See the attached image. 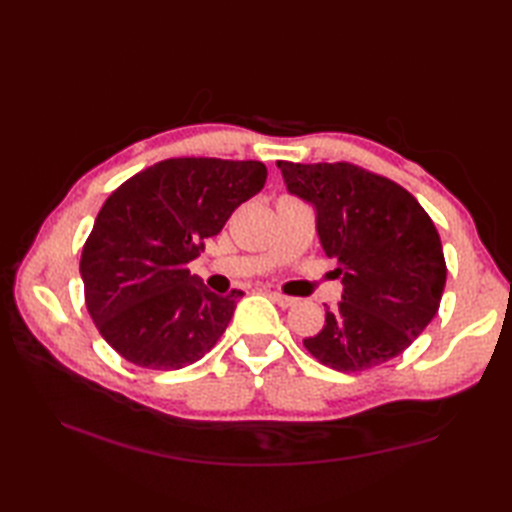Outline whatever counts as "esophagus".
Instances as JSON below:
<instances>
[{
  "label": "esophagus",
  "mask_w": 512,
  "mask_h": 512,
  "mask_svg": "<svg viewBox=\"0 0 512 512\" xmlns=\"http://www.w3.org/2000/svg\"><path fill=\"white\" fill-rule=\"evenodd\" d=\"M268 297L273 299L277 306H281V308H292L297 303V299L295 297H288V295H281V292H277V290H273V292H268Z\"/></svg>",
  "instance_id": "1"
}]
</instances>
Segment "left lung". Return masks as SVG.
Listing matches in <instances>:
<instances>
[{"mask_svg": "<svg viewBox=\"0 0 512 512\" xmlns=\"http://www.w3.org/2000/svg\"><path fill=\"white\" fill-rule=\"evenodd\" d=\"M286 189L314 206L325 255L343 295L303 339L319 363L352 374L402 354L436 317L447 264L436 224L413 195L350 162L279 160Z\"/></svg>", "mask_w": 512, "mask_h": 512, "instance_id": "8db88e82", "label": "left lung"}]
</instances>
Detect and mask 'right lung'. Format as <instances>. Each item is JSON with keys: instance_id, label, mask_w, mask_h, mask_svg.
Listing matches in <instances>:
<instances>
[{"instance_id": "obj_1", "label": "right lung", "mask_w": 512, "mask_h": 512, "mask_svg": "<svg viewBox=\"0 0 512 512\" xmlns=\"http://www.w3.org/2000/svg\"><path fill=\"white\" fill-rule=\"evenodd\" d=\"M266 176L257 160L169 158L105 200L81 277L92 321L125 361L171 372L200 361L224 334L244 292L215 295L187 266Z\"/></svg>"}]
</instances>
